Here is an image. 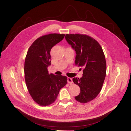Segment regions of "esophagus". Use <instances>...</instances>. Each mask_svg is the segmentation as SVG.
I'll return each mask as SVG.
<instances>
[{
    "label": "esophagus",
    "instance_id": "obj_1",
    "mask_svg": "<svg viewBox=\"0 0 131 131\" xmlns=\"http://www.w3.org/2000/svg\"><path fill=\"white\" fill-rule=\"evenodd\" d=\"M68 83H70V84L73 83L72 79L71 78H68Z\"/></svg>",
    "mask_w": 131,
    "mask_h": 131
}]
</instances>
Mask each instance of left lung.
<instances>
[{
	"label": "left lung",
	"instance_id": "left-lung-1",
	"mask_svg": "<svg viewBox=\"0 0 131 131\" xmlns=\"http://www.w3.org/2000/svg\"><path fill=\"white\" fill-rule=\"evenodd\" d=\"M65 38L75 51V64L83 68V77L73 79L81 90L75 99L86 103L95 98L102 89L106 76L105 57L99 43L88 35L69 34Z\"/></svg>",
	"mask_w": 131,
	"mask_h": 131
}]
</instances>
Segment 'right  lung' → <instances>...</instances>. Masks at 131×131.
Masks as SVG:
<instances>
[{
	"instance_id": "add662e5",
	"label": "right lung",
	"mask_w": 131,
	"mask_h": 131,
	"mask_svg": "<svg viewBox=\"0 0 131 131\" xmlns=\"http://www.w3.org/2000/svg\"><path fill=\"white\" fill-rule=\"evenodd\" d=\"M64 34H50L37 38L29 47L24 64L25 79L29 93L40 106H48L57 99L60 90L67 84V77L49 74L50 50Z\"/></svg>"
}]
</instances>
